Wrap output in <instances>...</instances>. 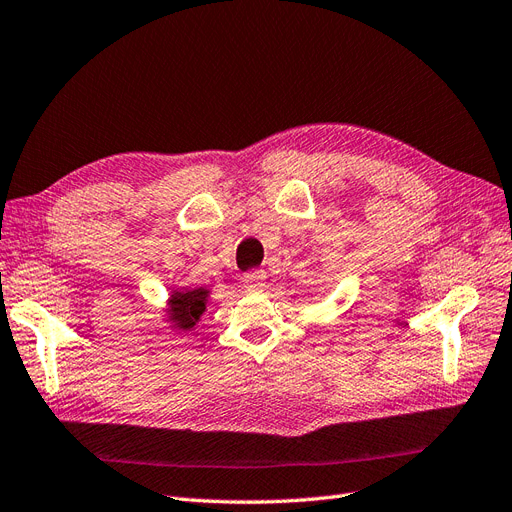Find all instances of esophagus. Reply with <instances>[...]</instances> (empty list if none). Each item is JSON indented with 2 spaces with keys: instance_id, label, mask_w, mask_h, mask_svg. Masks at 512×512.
I'll use <instances>...</instances> for the list:
<instances>
[{
  "instance_id": "esophagus-1",
  "label": "esophagus",
  "mask_w": 512,
  "mask_h": 512,
  "mask_svg": "<svg viewBox=\"0 0 512 512\" xmlns=\"http://www.w3.org/2000/svg\"><path fill=\"white\" fill-rule=\"evenodd\" d=\"M266 280H268V274L263 270H253V272H246L242 276L244 287L249 291H261L263 287H266Z\"/></svg>"
}]
</instances>
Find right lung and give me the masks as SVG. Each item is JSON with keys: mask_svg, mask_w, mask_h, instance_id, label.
<instances>
[{"mask_svg": "<svg viewBox=\"0 0 512 512\" xmlns=\"http://www.w3.org/2000/svg\"><path fill=\"white\" fill-rule=\"evenodd\" d=\"M211 293L213 291L208 287H170L162 308L166 327L175 333L192 331L202 320L208 301H211Z\"/></svg>", "mask_w": 512, "mask_h": 512, "instance_id": "add662e5", "label": "right lung"}]
</instances>
